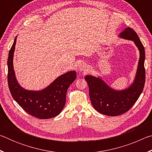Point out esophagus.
Here are the masks:
<instances>
[{"label":"esophagus","mask_w":152,"mask_h":152,"mask_svg":"<svg viewBox=\"0 0 152 152\" xmlns=\"http://www.w3.org/2000/svg\"><path fill=\"white\" fill-rule=\"evenodd\" d=\"M88 65H87L85 63H81L79 65L78 67V69L80 71H84V72H86V70H88Z\"/></svg>","instance_id":"1"}]
</instances>
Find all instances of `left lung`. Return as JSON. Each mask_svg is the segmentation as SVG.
Instances as JSON below:
<instances>
[{
    "mask_svg": "<svg viewBox=\"0 0 152 152\" xmlns=\"http://www.w3.org/2000/svg\"><path fill=\"white\" fill-rule=\"evenodd\" d=\"M119 37L133 41L140 51L137 73L132 85L123 91H116L108 86L101 78L91 75L84 78L88 85L92 106L98 112L107 116H117L127 112L137 101L145 81V49L137 34L132 28L127 27L120 33Z\"/></svg>",
    "mask_w": 152,
    "mask_h": 152,
    "instance_id": "8db88e82",
    "label": "left lung"
}]
</instances>
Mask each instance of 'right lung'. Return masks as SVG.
<instances>
[{
  "label": "right lung",
  "mask_w": 152,
  "mask_h": 152,
  "mask_svg": "<svg viewBox=\"0 0 152 152\" xmlns=\"http://www.w3.org/2000/svg\"><path fill=\"white\" fill-rule=\"evenodd\" d=\"M17 37L9 53L8 84L12 98L25 111L41 119L57 116L66 104L68 87L75 80L76 72L70 71L56 78L45 88L39 91L25 90L20 86L15 77L13 68V55Z\"/></svg>",
  "instance_id": "1"
}]
</instances>
